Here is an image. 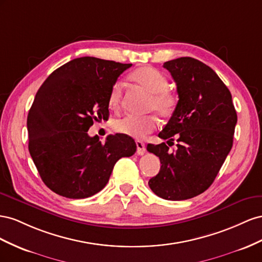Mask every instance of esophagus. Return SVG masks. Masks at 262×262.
<instances>
[{
	"instance_id": "34e87169",
	"label": "esophagus",
	"mask_w": 262,
	"mask_h": 262,
	"mask_svg": "<svg viewBox=\"0 0 262 262\" xmlns=\"http://www.w3.org/2000/svg\"><path fill=\"white\" fill-rule=\"evenodd\" d=\"M136 146H137V154L138 155H144L145 151H146V145H145V143H143V141H140V140H137L136 141Z\"/></svg>"
}]
</instances>
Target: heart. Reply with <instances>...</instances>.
I'll return each instance as SVG.
<instances>
[{
  "instance_id": "obj_1",
  "label": "heart",
  "mask_w": 262,
  "mask_h": 262,
  "mask_svg": "<svg viewBox=\"0 0 262 262\" xmlns=\"http://www.w3.org/2000/svg\"><path fill=\"white\" fill-rule=\"evenodd\" d=\"M129 79L150 94L148 110H154L161 117H168L176 107V96L168 88V80L159 70L152 67H141L129 74ZM122 101V85L116 83L111 90L108 96L110 107L117 110ZM156 128V119L152 116L128 115L118 119L114 124V129L123 135L136 139L145 137Z\"/></svg>"
}]
</instances>
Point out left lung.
I'll list each match as a JSON object with an SVG mask.
<instances>
[{"label":"left lung","mask_w":262,"mask_h":262,"mask_svg":"<svg viewBox=\"0 0 262 262\" xmlns=\"http://www.w3.org/2000/svg\"><path fill=\"white\" fill-rule=\"evenodd\" d=\"M172 76L179 101L159 137L177 138V150L148 144L159 157L160 171L149 188L164 200H188L210 188L233 147L237 114L227 86L215 71L191 57L163 63ZM170 146V145H169Z\"/></svg>","instance_id":"1"}]
</instances>
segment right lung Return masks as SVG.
<instances>
[{
  "mask_svg": "<svg viewBox=\"0 0 262 262\" xmlns=\"http://www.w3.org/2000/svg\"><path fill=\"white\" fill-rule=\"evenodd\" d=\"M132 67L94 57L64 63L45 80L28 112V149L43 183L59 195L85 199L108 182L118 159L136 151L134 139L110 135L105 143L88 130L108 118V96Z\"/></svg>",
  "mask_w": 262,
  "mask_h": 262,
  "instance_id": "obj_1",
  "label": "right lung"
}]
</instances>
